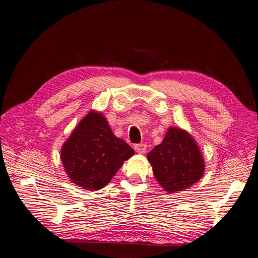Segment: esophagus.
Listing matches in <instances>:
<instances>
[{"label": "esophagus", "mask_w": 258, "mask_h": 258, "mask_svg": "<svg viewBox=\"0 0 258 258\" xmlns=\"http://www.w3.org/2000/svg\"><path fill=\"white\" fill-rule=\"evenodd\" d=\"M134 148H135L136 152H138V153H140V154H143V153L146 152V144H144V143L136 144V145L134 146Z\"/></svg>", "instance_id": "1"}]
</instances>
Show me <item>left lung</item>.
I'll return each mask as SVG.
<instances>
[{
    "instance_id": "left-lung-1",
    "label": "left lung",
    "mask_w": 258,
    "mask_h": 258,
    "mask_svg": "<svg viewBox=\"0 0 258 258\" xmlns=\"http://www.w3.org/2000/svg\"><path fill=\"white\" fill-rule=\"evenodd\" d=\"M154 175L168 192L181 191L198 182L205 161L195 140L182 129L170 128L161 144L147 154Z\"/></svg>"
}]
</instances>
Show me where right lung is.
I'll use <instances>...</instances> for the list:
<instances>
[{"instance_id": "right-lung-1", "label": "right lung", "mask_w": 258, "mask_h": 258, "mask_svg": "<svg viewBox=\"0 0 258 258\" xmlns=\"http://www.w3.org/2000/svg\"><path fill=\"white\" fill-rule=\"evenodd\" d=\"M134 154L130 145L114 136L102 114L90 112L62 146L61 160L73 183L97 190Z\"/></svg>"}]
</instances>
